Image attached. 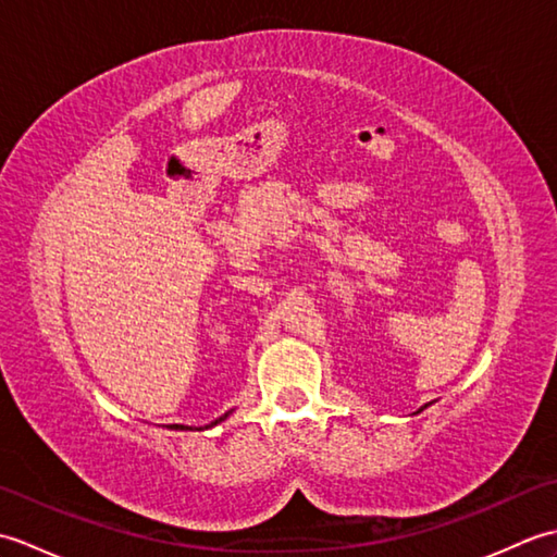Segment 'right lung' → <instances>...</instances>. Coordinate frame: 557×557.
Wrapping results in <instances>:
<instances>
[{"label": "right lung", "instance_id": "obj_1", "mask_svg": "<svg viewBox=\"0 0 557 557\" xmlns=\"http://www.w3.org/2000/svg\"><path fill=\"white\" fill-rule=\"evenodd\" d=\"M224 419H227V413H224V417H220V419H215V421H212L210 425H218L220 421H224ZM210 425H206V429H210ZM170 429H180V431H194V429H186V425H180V423H174V425H170ZM200 431V429H198Z\"/></svg>", "mask_w": 557, "mask_h": 557}]
</instances>
